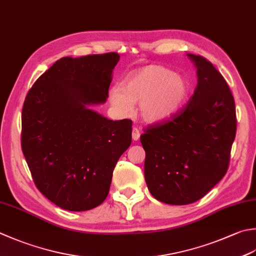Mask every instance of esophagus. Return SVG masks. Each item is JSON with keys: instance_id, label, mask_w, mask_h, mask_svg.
Instances as JSON below:
<instances>
[{"instance_id": "esophagus-1", "label": "esophagus", "mask_w": 256, "mask_h": 256, "mask_svg": "<svg viewBox=\"0 0 256 256\" xmlns=\"http://www.w3.org/2000/svg\"><path fill=\"white\" fill-rule=\"evenodd\" d=\"M140 135H141V133H140V130L138 128H133V130H132V138L134 140V141H138V140L140 138Z\"/></svg>"}]
</instances>
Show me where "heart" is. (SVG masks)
Wrapping results in <instances>:
<instances>
[{
  "label": "heart",
  "instance_id": "b5f03b06",
  "mask_svg": "<svg viewBox=\"0 0 256 256\" xmlns=\"http://www.w3.org/2000/svg\"><path fill=\"white\" fill-rule=\"evenodd\" d=\"M188 94V84L173 70L162 65H148L134 71L120 88L110 90L108 96L118 112L128 114L132 104L140 103L141 116L158 123L176 113Z\"/></svg>",
  "mask_w": 256,
  "mask_h": 256
}]
</instances>
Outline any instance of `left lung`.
<instances>
[{
	"label": "left lung",
	"mask_w": 256,
	"mask_h": 256,
	"mask_svg": "<svg viewBox=\"0 0 256 256\" xmlns=\"http://www.w3.org/2000/svg\"><path fill=\"white\" fill-rule=\"evenodd\" d=\"M188 56L198 68L194 94L172 116L148 125L141 135L148 191L172 205L196 202L221 181L236 134L235 102L226 81L205 58Z\"/></svg>",
	"instance_id": "1"
}]
</instances>
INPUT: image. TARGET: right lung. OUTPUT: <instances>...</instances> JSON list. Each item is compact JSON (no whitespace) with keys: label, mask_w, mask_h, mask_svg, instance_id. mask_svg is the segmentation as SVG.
Returning <instances> with one entry per match:
<instances>
[{"label":"right lung","mask_w":256,"mask_h":256,"mask_svg":"<svg viewBox=\"0 0 256 256\" xmlns=\"http://www.w3.org/2000/svg\"><path fill=\"white\" fill-rule=\"evenodd\" d=\"M115 52L63 58L30 88L22 151L33 181L61 208L81 212L106 198L113 170L132 142V121H112L88 105L106 101Z\"/></svg>","instance_id":"obj_1"}]
</instances>
